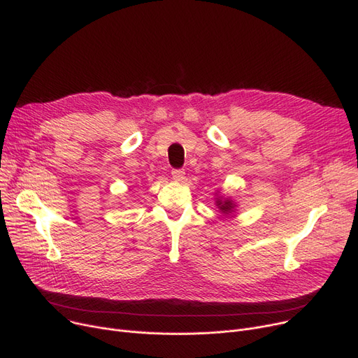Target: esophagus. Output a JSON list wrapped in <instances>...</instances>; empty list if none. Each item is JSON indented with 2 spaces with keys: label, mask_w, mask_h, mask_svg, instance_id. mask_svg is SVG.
I'll use <instances>...</instances> for the list:
<instances>
[{
  "label": "esophagus",
  "mask_w": 358,
  "mask_h": 358,
  "mask_svg": "<svg viewBox=\"0 0 358 358\" xmlns=\"http://www.w3.org/2000/svg\"><path fill=\"white\" fill-rule=\"evenodd\" d=\"M171 176H173V178L176 181H182L185 173H184V169H173V171H171Z\"/></svg>",
  "instance_id": "34e87169"
}]
</instances>
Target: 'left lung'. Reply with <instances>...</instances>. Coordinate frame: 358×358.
Returning a JSON list of instances; mask_svg holds the SVG:
<instances>
[{
	"label": "left lung",
	"instance_id": "8db88e82",
	"mask_svg": "<svg viewBox=\"0 0 358 358\" xmlns=\"http://www.w3.org/2000/svg\"><path fill=\"white\" fill-rule=\"evenodd\" d=\"M216 206L220 208V210L222 213H225V215L232 213V212H234V209H236V203L231 199H228V197H225V199L224 197H216Z\"/></svg>",
	"mask_w": 358,
	"mask_h": 358
}]
</instances>
